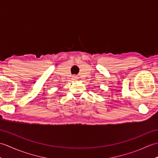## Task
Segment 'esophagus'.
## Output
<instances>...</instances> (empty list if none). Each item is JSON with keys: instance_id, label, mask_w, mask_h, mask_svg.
Returning a JSON list of instances; mask_svg holds the SVG:
<instances>
[{"instance_id": "34e87169", "label": "esophagus", "mask_w": 158, "mask_h": 158, "mask_svg": "<svg viewBox=\"0 0 158 158\" xmlns=\"http://www.w3.org/2000/svg\"><path fill=\"white\" fill-rule=\"evenodd\" d=\"M77 78H78V77H77V75H73L72 76V79L73 80H76V79H77Z\"/></svg>"}]
</instances>
